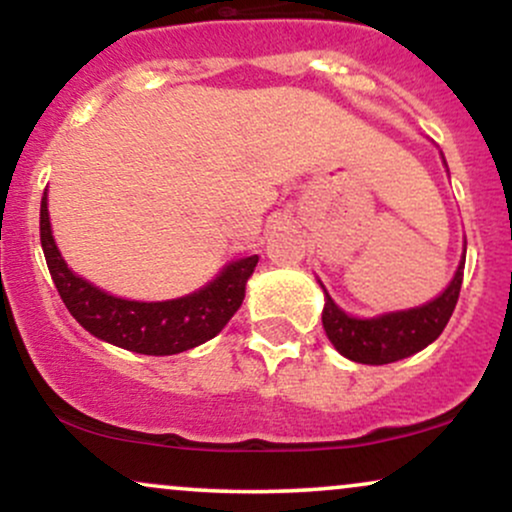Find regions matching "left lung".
Instances as JSON below:
<instances>
[{
	"mask_svg": "<svg viewBox=\"0 0 512 512\" xmlns=\"http://www.w3.org/2000/svg\"><path fill=\"white\" fill-rule=\"evenodd\" d=\"M464 276V257L457 267L455 279L436 301L421 305V308L399 310V313H387L373 320H358L339 310L330 296L322 310V327H325L327 339L334 344L339 354L351 358L366 366H383V363L402 361L416 351L426 349L428 344L436 342L440 332L448 325L452 310H455L457 298H460Z\"/></svg>",
	"mask_w": 512,
	"mask_h": 512,
	"instance_id": "1",
	"label": "left lung"
}]
</instances>
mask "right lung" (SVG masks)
Segmentation results:
<instances>
[{
  "mask_svg": "<svg viewBox=\"0 0 512 512\" xmlns=\"http://www.w3.org/2000/svg\"><path fill=\"white\" fill-rule=\"evenodd\" d=\"M40 245L57 293L84 330L103 342L146 356H170L216 337L245 298L257 255L231 262L211 284L190 296L161 303L115 298L76 276L62 260L50 231L48 197L40 202Z\"/></svg>",
  "mask_w": 512,
  "mask_h": 512,
  "instance_id": "1",
  "label": "right lung"
}]
</instances>
